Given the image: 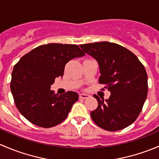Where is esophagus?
Returning <instances> with one entry per match:
<instances>
[{"label": "esophagus", "mask_w": 159, "mask_h": 159, "mask_svg": "<svg viewBox=\"0 0 159 159\" xmlns=\"http://www.w3.org/2000/svg\"><path fill=\"white\" fill-rule=\"evenodd\" d=\"M89 96H90L89 94H84V93H81V94H79V98H82V99L88 98H89Z\"/></svg>", "instance_id": "34e87169"}]
</instances>
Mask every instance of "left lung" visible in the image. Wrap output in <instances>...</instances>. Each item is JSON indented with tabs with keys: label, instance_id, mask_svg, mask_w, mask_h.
<instances>
[{
	"label": "left lung",
	"instance_id": "left-lung-1",
	"mask_svg": "<svg viewBox=\"0 0 159 159\" xmlns=\"http://www.w3.org/2000/svg\"><path fill=\"white\" fill-rule=\"evenodd\" d=\"M80 48L97 61L98 81L111 92L108 99L98 101L91 112L94 122L107 131H118L132 124L142 109L148 94L145 67L131 51L115 43L102 41L81 44Z\"/></svg>",
	"mask_w": 159,
	"mask_h": 159
}]
</instances>
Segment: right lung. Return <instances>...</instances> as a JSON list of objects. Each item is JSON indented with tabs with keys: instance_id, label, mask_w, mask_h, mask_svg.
Masks as SVG:
<instances>
[{
	"instance_id": "1",
	"label": "right lung",
	"mask_w": 159,
	"mask_h": 159,
	"mask_svg": "<svg viewBox=\"0 0 159 159\" xmlns=\"http://www.w3.org/2000/svg\"><path fill=\"white\" fill-rule=\"evenodd\" d=\"M84 55L76 44L55 43L41 45L24 55L14 65L11 82L14 103L20 114L42 128L63 121L78 100V94L68 91L58 95L51 86L56 78H62L70 60Z\"/></svg>"
}]
</instances>
